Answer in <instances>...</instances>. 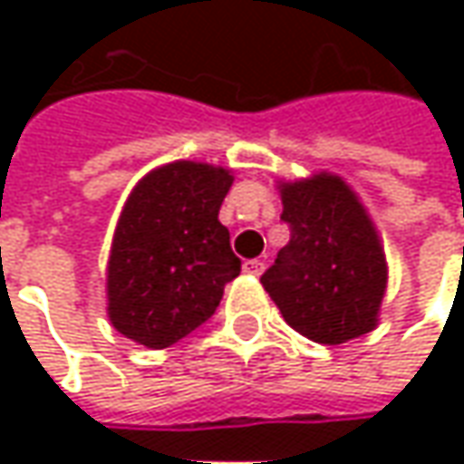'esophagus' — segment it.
Masks as SVG:
<instances>
[{
    "label": "esophagus",
    "instance_id": "1",
    "mask_svg": "<svg viewBox=\"0 0 464 464\" xmlns=\"http://www.w3.org/2000/svg\"><path fill=\"white\" fill-rule=\"evenodd\" d=\"M263 268H266V263H263V260H245V266H242V271H245L247 276H260V274H263Z\"/></svg>",
    "mask_w": 464,
    "mask_h": 464
}]
</instances>
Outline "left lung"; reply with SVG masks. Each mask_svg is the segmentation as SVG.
Masks as SVG:
<instances>
[{"instance_id":"1","label":"left lung","mask_w":464,"mask_h":464,"mask_svg":"<svg viewBox=\"0 0 464 464\" xmlns=\"http://www.w3.org/2000/svg\"><path fill=\"white\" fill-rule=\"evenodd\" d=\"M278 190L292 237L260 284L284 320L325 346L374 330L387 260L359 196L330 172L281 183Z\"/></svg>"}]
</instances>
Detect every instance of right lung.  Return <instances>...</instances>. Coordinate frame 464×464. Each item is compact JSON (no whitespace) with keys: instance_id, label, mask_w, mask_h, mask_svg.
<instances>
[{"instance_id":"obj_1","label":"right lung","mask_w":464,"mask_h":464,"mask_svg":"<svg viewBox=\"0 0 464 464\" xmlns=\"http://www.w3.org/2000/svg\"><path fill=\"white\" fill-rule=\"evenodd\" d=\"M232 172L178 160L144 175L121 211L108 258V317L147 348H168L217 312L240 276L219 222Z\"/></svg>"}]
</instances>
